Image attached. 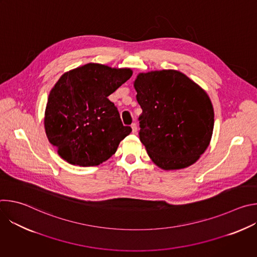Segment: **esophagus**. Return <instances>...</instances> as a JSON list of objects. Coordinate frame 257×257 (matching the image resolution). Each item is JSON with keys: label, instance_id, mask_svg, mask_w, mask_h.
Here are the masks:
<instances>
[{"label": "esophagus", "instance_id": "esophagus-1", "mask_svg": "<svg viewBox=\"0 0 257 257\" xmlns=\"http://www.w3.org/2000/svg\"><path fill=\"white\" fill-rule=\"evenodd\" d=\"M131 128H132V132L136 134V133H137V125H136L135 123H133V124L131 125Z\"/></svg>", "mask_w": 257, "mask_h": 257}]
</instances>
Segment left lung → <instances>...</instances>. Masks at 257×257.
Returning a JSON list of instances; mask_svg holds the SVG:
<instances>
[{"label":"left lung","mask_w":257,"mask_h":257,"mask_svg":"<svg viewBox=\"0 0 257 257\" xmlns=\"http://www.w3.org/2000/svg\"><path fill=\"white\" fill-rule=\"evenodd\" d=\"M134 88L142 108L139 138L152 161L167 171L196 163L208 148L214 124L205 90L171 69L139 73Z\"/></svg>","instance_id":"8db88e82"}]
</instances>
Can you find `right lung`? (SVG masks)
Listing matches in <instances>:
<instances>
[{
    "label": "right lung",
    "mask_w": 257,
    "mask_h": 257,
    "mask_svg": "<svg viewBox=\"0 0 257 257\" xmlns=\"http://www.w3.org/2000/svg\"><path fill=\"white\" fill-rule=\"evenodd\" d=\"M130 68L88 63L60 77L50 91L45 130L58 155L72 165L98 166L131 133L107 98L131 76Z\"/></svg>",
    "instance_id": "1"
}]
</instances>
